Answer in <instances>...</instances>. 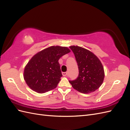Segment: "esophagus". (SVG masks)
<instances>
[{
	"instance_id": "obj_1",
	"label": "esophagus",
	"mask_w": 130,
	"mask_h": 130,
	"mask_svg": "<svg viewBox=\"0 0 130 130\" xmlns=\"http://www.w3.org/2000/svg\"><path fill=\"white\" fill-rule=\"evenodd\" d=\"M68 75V73L67 72H63L62 73V75L64 76H66Z\"/></svg>"
}]
</instances>
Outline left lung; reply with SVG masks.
<instances>
[{"instance_id": "obj_1", "label": "left lung", "mask_w": 130, "mask_h": 130, "mask_svg": "<svg viewBox=\"0 0 130 130\" xmlns=\"http://www.w3.org/2000/svg\"><path fill=\"white\" fill-rule=\"evenodd\" d=\"M69 48L74 54L78 68L75 80L69 81L74 89L84 94L95 91L103 84L105 77L104 67L95 54L79 46Z\"/></svg>"}]
</instances>
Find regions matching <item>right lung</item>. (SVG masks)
<instances>
[{
	"mask_svg": "<svg viewBox=\"0 0 130 130\" xmlns=\"http://www.w3.org/2000/svg\"><path fill=\"white\" fill-rule=\"evenodd\" d=\"M70 52L66 46L53 45L34 55L25 66L23 73L29 87L41 94L55 88L62 76L58 60Z\"/></svg>",
	"mask_w": 130,
	"mask_h": 130,
	"instance_id": "obj_1",
	"label": "right lung"
}]
</instances>
